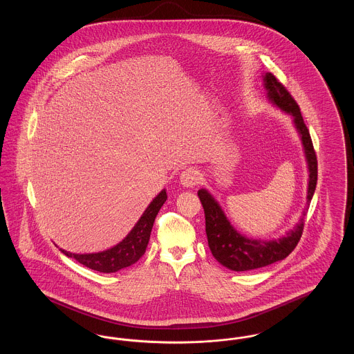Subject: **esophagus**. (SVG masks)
Masks as SVG:
<instances>
[{
    "instance_id": "obj_1",
    "label": "esophagus",
    "mask_w": 354,
    "mask_h": 354,
    "mask_svg": "<svg viewBox=\"0 0 354 354\" xmlns=\"http://www.w3.org/2000/svg\"><path fill=\"white\" fill-rule=\"evenodd\" d=\"M201 182V174L196 169H187L180 174V185L192 188Z\"/></svg>"
}]
</instances>
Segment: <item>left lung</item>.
I'll return each instance as SVG.
<instances>
[{"mask_svg":"<svg viewBox=\"0 0 354 354\" xmlns=\"http://www.w3.org/2000/svg\"><path fill=\"white\" fill-rule=\"evenodd\" d=\"M264 88L267 90L268 101L279 107L283 113L292 117L295 129L300 135L303 145L304 155L308 165V192H306V208L313 198L317 185V158L313 150V143L309 131L304 123L300 107L286 87L280 84L272 73L263 75ZM198 196L202 202L205 215V234L208 239V247L214 257L220 264L228 270L235 272L257 270L286 259L292 252L300 237L303 235L304 216L299 223L286 232V235L272 240H261L241 235L231 221L225 216L219 202L205 188L198 191Z\"/></svg>","mask_w":354,"mask_h":354,"instance_id":"left-lung-1","label":"left lung"}]
</instances>
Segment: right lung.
Wrapping results in <instances>:
<instances>
[{
	"label": "right lung",
	"mask_w": 354,
	"mask_h": 354,
	"mask_svg": "<svg viewBox=\"0 0 354 354\" xmlns=\"http://www.w3.org/2000/svg\"><path fill=\"white\" fill-rule=\"evenodd\" d=\"M166 201L167 192L166 189H162L158 196L152 199L146 211L142 214L140 219L136 221L134 228L120 243L110 250L97 253H71L62 248H59V251L68 257L75 259L84 267L103 273H114L130 267L146 252L153 221Z\"/></svg>",
	"instance_id": "right-lung-1"
}]
</instances>
